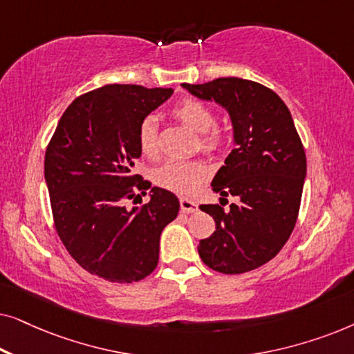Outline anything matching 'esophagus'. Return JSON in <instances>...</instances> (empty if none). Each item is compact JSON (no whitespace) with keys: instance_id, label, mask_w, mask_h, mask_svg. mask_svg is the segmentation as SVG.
I'll return each instance as SVG.
<instances>
[{"instance_id":"esophagus-1","label":"esophagus","mask_w":354,"mask_h":354,"mask_svg":"<svg viewBox=\"0 0 354 354\" xmlns=\"http://www.w3.org/2000/svg\"><path fill=\"white\" fill-rule=\"evenodd\" d=\"M180 209L183 212H188V214H190V212L198 211V205L195 201L188 200V198H180Z\"/></svg>"}]
</instances>
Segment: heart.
Returning <instances> with one entry per match:
<instances>
[{"label": "heart", "instance_id": "obj_1", "mask_svg": "<svg viewBox=\"0 0 354 354\" xmlns=\"http://www.w3.org/2000/svg\"><path fill=\"white\" fill-rule=\"evenodd\" d=\"M176 118L190 127L193 132L201 133V148L206 151H216L221 147L222 140L217 132H212L216 124V115L211 108L201 101L187 98L182 100L172 109ZM138 147L140 151L147 156H154L159 149L158 120L148 115L142 120L138 127ZM207 176V166L196 159H167L153 171V180L158 187L176 193H190L195 190L198 183Z\"/></svg>", "mask_w": 354, "mask_h": 354}]
</instances>
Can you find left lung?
Wrapping results in <instances>:
<instances>
[{"mask_svg": "<svg viewBox=\"0 0 354 354\" xmlns=\"http://www.w3.org/2000/svg\"><path fill=\"white\" fill-rule=\"evenodd\" d=\"M182 86L222 106L234 130L235 148L211 182L223 206H200L216 230L200 240L198 253L217 272H248L272 259L297 224L306 177L301 140L287 104L268 86L239 77ZM229 194L237 203L224 210Z\"/></svg>", "mask_w": 354, "mask_h": 354, "instance_id": "left-lung-1", "label": "left lung"}]
</instances>
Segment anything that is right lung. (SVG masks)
Wrapping results in <instances>:
<instances>
[{"instance_id":"add662e5","label":"right lung","mask_w":354,"mask_h":354,"mask_svg":"<svg viewBox=\"0 0 354 354\" xmlns=\"http://www.w3.org/2000/svg\"><path fill=\"white\" fill-rule=\"evenodd\" d=\"M172 88L104 85L64 111L45 154V180L57 235L90 274L138 282L156 269L159 236L178 214L174 193L133 174L142 156L138 127L171 98ZM150 191L127 210L123 200Z\"/></svg>"}]
</instances>
